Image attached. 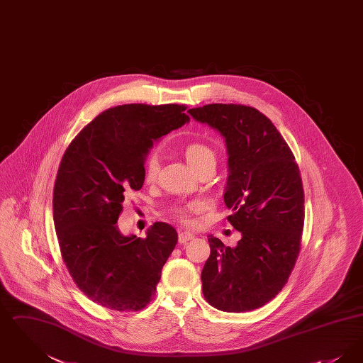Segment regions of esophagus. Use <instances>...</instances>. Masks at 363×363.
<instances>
[{"label":"esophagus","mask_w":363,"mask_h":363,"mask_svg":"<svg viewBox=\"0 0 363 363\" xmlns=\"http://www.w3.org/2000/svg\"><path fill=\"white\" fill-rule=\"evenodd\" d=\"M193 238H194L193 234L186 233V231H181V233L178 234V242H179V243H186V242L193 240Z\"/></svg>","instance_id":"34e87169"}]
</instances>
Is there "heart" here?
<instances>
[{
  "instance_id": "heart-1",
  "label": "heart",
  "mask_w": 363,
  "mask_h": 363,
  "mask_svg": "<svg viewBox=\"0 0 363 363\" xmlns=\"http://www.w3.org/2000/svg\"><path fill=\"white\" fill-rule=\"evenodd\" d=\"M184 155L186 157L188 163L191 166V169L197 174L208 170V169L215 170L216 154L206 143H201V141L188 143L184 147ZM159 167H160L159 155H157L156 151H152L147 155L145 162H144V175H145V179L148 182H152L157 177ZM200 207H201V204L199 201H190L185 206L172 208V216L179 223L190 225L193 223L191 213L196 212Z\"/></svg>"
}]
</instances>
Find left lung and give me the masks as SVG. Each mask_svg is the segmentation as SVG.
I'll list each match as a JSON object with an SVG mask.
<instances>
[{
	"label": "left lung",
	"mask_w": 363,
	"mask_h": 363,
	"mask_svg": "<svg viewBox=\"0 0 363 363\" xmlns=\"http://www.w3.org/2000/svg\"><path fill=\"white\" fill-rule=\"evenodd\" d=\"M189 114L225 138V203L233 209L227 220L242 233L235 247L208 238L204 298L219 311L259 309L281 291L301 250L305 193L299 167L277 126L255 107L212 104Z\"/></svg>",
	"instance_id": "8db88e82"
}]
</instances>
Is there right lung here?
<instances>
[{
	"label": "right lung",
	"mask_w": 363,
	"mask_h": 363,
	"mask_svg": "<svg viewBox=\"0 0 363 363\" xmlns=\"http://www.w3.org/2000/svg\"><path fill=\"white\" fill-rule=\"evenodd\" d=\"M185 104H132L107 108L72 140L52 190L61 256L76 286L101 306L145 308L178 241L173 227L154 223L145 238L117 227L122 203L144 184L154 140L189 121Z\"/></svg>",
	"instance_id": "right-lung-1"
}]
</instances>
